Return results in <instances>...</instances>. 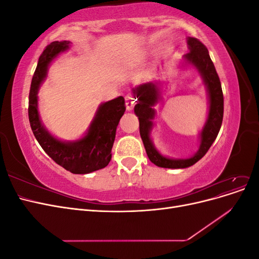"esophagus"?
<instances>
[{"label": "esophagus", "instance_id": "34e87169", "mask_svg": "<svg viewBox=\"0 0 259 259\" xmlns=\"http://www.w3.org/2000/svg\"><path fill=\"white\" fill-rule=\"evenodd\" d=\"M125 105H126V110L131 111L135 106V99L133 98L131 95L125 96Z\"/></svg>", "mask_w": 259, "mask_h": 259}]
</instances>
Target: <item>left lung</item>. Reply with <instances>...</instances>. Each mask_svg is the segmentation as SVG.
Returning <instances> with one entry per match:
<instances>
[{
  "label": "left lung",
  "mask_w": 259,
  "mask_h": 259,
  "mask_svg": "<svg viewBox=\"0 0 259 259\" xmlns=\"http://www.w3.org/2000/svg\"><path fill=\"white\" fill-rule=\"evenodd\" d=\"M188 46L190 52L184 58L199 69L204 80L209 95V112L207 121L201 133V144L199 151L192 158L186 160H171L161 155L155 150L151 139L150 131L152 127V119L154 117L153 105L159 100V89L152 82L138 86L134 90L135 98H138L134 111L139 120L140 137L146 149L149 160L159 167L165 168H185L193 165L206 154L210 146L213 145L221 130L224 116V95L219 76L215 66L211 61L206 46L195 37H188Z\"/></svg>",
  "instance_id": "obj_1"
}]
</instances>
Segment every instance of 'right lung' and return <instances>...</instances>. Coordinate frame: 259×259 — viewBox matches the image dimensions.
I'll list each match as a JSON object with an SVG mask.
<instances>
[{
    "instance_id": "1",
    "label": "right lung",
    "mask_w": 259,
    "mask_h": 259,
    "mask_svg": "<svg viewBox=\"0 0 259 259\" xmlns=\"http://www.w3.org/2000/svg\"><path fill=\"white\" fill-rule=\"evenodd\" d=\"M68 41L53 42L41 54L29 93V122L36 140L58 165L73 174H89L106 167L111 160L116 126L125 112L122 96L103 104L85 137L74 143H62L54 138L41 124L37 112V89L46 75L50 62L69 48Z\"/></svg>"
}]
</instances>
